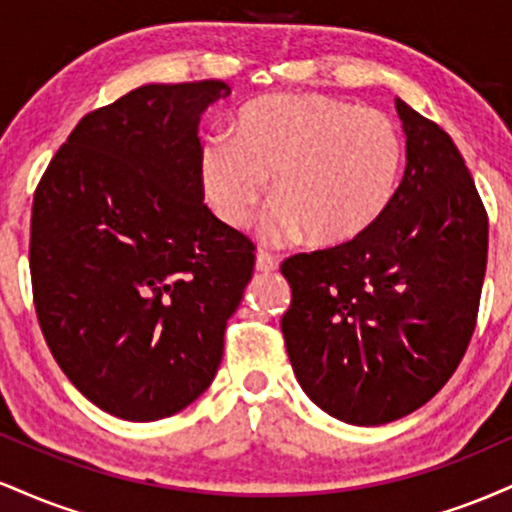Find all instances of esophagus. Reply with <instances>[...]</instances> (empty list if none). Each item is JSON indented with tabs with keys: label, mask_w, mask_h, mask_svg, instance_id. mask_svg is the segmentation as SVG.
Returning a JSON list of instances; mask_svg holds the SVG:
<instances>
[{
	"label": "esophagus",
	"mask_w": 512,
	"mask_h": 512,
	"mask_svg": "<svg viewBox=\"0 0 512 512\" xmlns=\"http://www.w3.org/2000/svg\"><path fill=\"white\" fill-rule=\"evenodd\" d=\"M279 267V262H276L274 255H269V252L264 250H257V257H255V269L257 272H274V269Z\"/></svg>",
	"instance_id": "esophagus-1"
}]
</instances>
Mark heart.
<instances>
[{
    "mask_svg": "<svg viewBox=\"0 0 512 512\" xmlns=\"http://www.w3.org/2000/svg\"><path fill=\"white\" fill-rule=\"evenodd\" d=\"M402 163V134L380 110L322 93H272L240 110L233 137L204 139L199 180L214 214L243 228L272 175L279 202L264 219V236L305 233L313 245H342L383 219Z\"/></svg>",
    "mask_w": 512,
    "mask_h": 512,
    "instance_id": "obj_1",
    "label": "heart"
}]
</instances>
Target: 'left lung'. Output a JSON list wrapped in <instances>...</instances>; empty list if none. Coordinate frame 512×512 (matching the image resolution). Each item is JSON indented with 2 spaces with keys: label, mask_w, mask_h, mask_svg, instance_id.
Wrapping results in <instances>:
<instances>
[{
  "label": "left lung",
  "mask_w": 512,
  "mask_h": 512,
  "mask_svg": "<svg viewBox=\"0 0 512 512\" xmlns=\"http://www.w3.org/2000/svg\"><path fill=\"white\" fill-rule=\"evenodd\" d=\"M407 168L383 219L281 264V317L303 392L334 419L380 426L431 399L477 327L489 216L450 134L395 101Z\"/></svg>",
  "instance_id": "8db88e82"
}]
</instances>
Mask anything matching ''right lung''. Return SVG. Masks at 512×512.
<instances>
[{
    "label": "right lung",
    "mask_w": 512,
    "mask_h": 512,
    "mask_svg": "<svg viewBox=\"0 0 512 512\" xmlns=\"http://www.w3.org/2000/svg\"><path fill=\"white\" fill-rule=\"evenodd\" d=\"M223 81L146 84L72 129L35 187L40 330L76 390L125 421L178 414L214 380L255 245L216 219L199 117Z\"/></svg>",
    "instance_id": "obj_1"
}]
</instances>
